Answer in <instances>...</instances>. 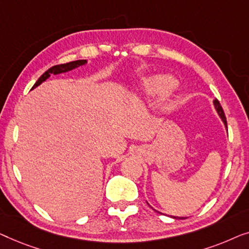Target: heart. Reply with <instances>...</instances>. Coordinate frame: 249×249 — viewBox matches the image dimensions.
<instances>
[{
  "instance_id": "1",
  "label": "heart",
  "mask_w": 249,
  "mask_h": 249,
  "mask_svg": "<svg viewBox=\"0 0 249 249\" xmlns=\"http://www.w3.org/2000/svg\"><path fill=\"white\" fill-rule=\"evenodd\" d=\"M173 89L169 76L153 74L141 79L136 87V94L142 98H151L162 92L158 109L161 113H167L173 107Z\"/></svg>"
}]
</instances>
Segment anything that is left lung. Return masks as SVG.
<instances>
[{"mask_svg": "<svg viewBox=\"0 0 249 249\" xmlns=\"http://www.w3.org/2000/svg\"><path fill=\"white\" fill-rule=\"evenodd\" d=\"M213 104H214V107H215L216 113H218V115L220 116V118H221V120H222L223 124L226 125V128H227V120H226L225 113H223V109H222L221 105H220V103H219V100H218V99H215L214 101H213ZM227 131H228V129H227ZM173 218H174V219H185L184 216H173Z\"/></svg>", "mask_w": 249, "mask_h": 249, "instance_id": "left-lung-1", "label": "left lung"}]
</instances>
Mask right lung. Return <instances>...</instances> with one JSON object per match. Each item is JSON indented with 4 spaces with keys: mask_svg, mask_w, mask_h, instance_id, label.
I'll list each match as a JSON object with an SVG mask.
<instances>
[{
    "mask_svg": "<svg viewBox=\"0 0 249 249\" xmlns=\"http://www.w3.org/2000/svg\"><path fill=\"white\" fill-rule=\"evenodd\" d=\"M87 63V59H79V61H73V62H70V63H66V64H59V65H55V66H52L51 69H48L46 72L44 73L43 75L40 76L39 79L37 80V82L35 83L34 87L31 89H35L36 87H38L39 85H41L44 81H46V80L50 78L51 74H61V73H65V72H69L71 71L73 69H76L79 68V66L81 65H85Z\"/></svg>",
    "mask_w": 249,
    "mask_h": 249,
    "instance_id": "1",
    "label": "right lung"
}]
</instances>
